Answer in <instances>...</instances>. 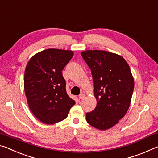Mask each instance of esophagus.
<instances>
[{
  "instance_id": "34e87169",
  "label": "esophagus",
  "mask_w": 158,
  "mask_h": 158,
  "mask_svg": "<svg viewBox=\"0 0 158 158\" xmlns=\"http://www.w3.org/2000/svg\"><path fill=\"white\" fill-rule=\"evenodd\" d=\"M85 97V95L84 94H82H82H81L79 95L78 98H79V99H82Z\"/></svg>"
}]
</instances>
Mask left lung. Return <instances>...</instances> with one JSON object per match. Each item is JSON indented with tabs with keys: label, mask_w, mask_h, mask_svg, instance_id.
I'll list each match as a JSON object with an SVG mask.
<instances>
[{
	"label": "left lung",
	"mask_w": 158,
	"mask_h": 158,
	"mask_svg": "<svg viewBox=\"0 0 158 158\" xmlns=\"http://www.w3.org/2000/svg\"><path fill=\"white\" fill-rule=\"evenodd\" d=\"M81 55L91 69L97 106L86 120L99 130L118 124L127 112L134 87V77L122 56L104 50H86Z\"/></svg>",
	"instance_id": "1"
}]
</instances>
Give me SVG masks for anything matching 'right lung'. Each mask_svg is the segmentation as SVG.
Masks as SVG:
<instances>
[{
  "mask_svg": "<svg viewBox=\"0 0 158 158\" xmlns=\"http://www.w3.org/2000/svg\"><path fill=\"white\" fill-rule=\"evenodd\" d=\"M73 56L71 50L50 48L33 55L26 67L24 88L28 106L45 124L66 119L76 103L66 90L62 70Z\"/></svg>",
  "mask_w": 158,
  "mask_h": 158,
  "instance_id": "1",
  "label": "right lung"
}]
</instances>
